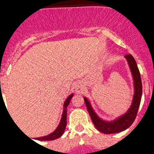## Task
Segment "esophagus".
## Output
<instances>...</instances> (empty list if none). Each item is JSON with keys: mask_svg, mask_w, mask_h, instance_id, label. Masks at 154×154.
Wrapping results in <instances>:
<instances>
[{"mask_svg": "<svg viewBox=\"0 0 154 154\" xmlns=\"http://www.w3.org/2000/svg\"><path fill=\"white\" fill-rule=\"evenodd\" d=\"M75 89H76V90H79V89H82V86H81V85H76Z\"/></svg>", "mask_w": 154, "mask_h": 154, "instance_id": "esophagus-1", "label": "esophagus"}]
</instances>
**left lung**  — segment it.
I'll list each match as a JSON object with an SVG mask.
<instances>
[{
    "label": "left lung",
    "instance_id": "obj_1",
    "mask_svg": "<svg viewBox=\"0 0 154 154\" xmlns=\"http://www.w3.org/2000/svg\"><path fill=\"white\" fill-rule=\"evenodd\" d=\"M125 58L127 61L132 76H133L134 94H133L131 106L124 114L116 118L112 121L104 120L99 117L95 112L89 99L84 97V101L86 105L87 109L90 115L92 123L99 131L103 133H106V134L119 133V132L124 131L127 128L130 127L133 123V121L135 120L138 109L140 104L143 89L140 71L137 67L135 59L131 55H126Z\"/></svg>",
    "mask_w": 154,
    "mask_h": 154
}]
</instances>
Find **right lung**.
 <instances>
[{"instance_id": "right-lung-1", "label": "right lung", "mask_w": 154, "mask_h": 154, "mask_svg": "<svg viewBox=\"0 0 154 154\" xmlns=\"http://www.w3.org/2000/svg\"><path fill=\"white\" fill-rule=\"evenodd\" d=\"M74 94L72 93L71 95H69V97L65 99V103L63 105V112L62 114V118H61L60 123L58 124V126H57V128L55 129V130L52 132L51 133L48 134L47 136H45V137H38V138H35V140H56V139L59 138L60 137H62V135L63 134L64 131L65 130V127H66V119H67V107L69 105L71 99L73 97Z\"/></svg>"}]
</instances>
